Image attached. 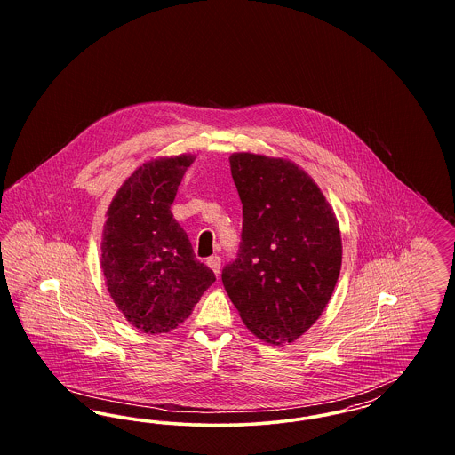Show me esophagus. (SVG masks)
Listing matches in <instances>:
<instances>
[{
	"mask_svg": "<svg viewBox=\"0 0 455 455\" xmlns=\"http://www.w3.org/2000/svg\"><path fill=\"white\" fill-rule=\"evenodd\" d=\"M206 264L213 269V273L215 275H220V267H221V258L220 256H212V258H208V260H206Z\"/></svg>",
	"mask_w": 455,
	"mask_h": 455,
	"instance_id": "esophagus-1",
	"label": "esophagus"
}]
</instances>
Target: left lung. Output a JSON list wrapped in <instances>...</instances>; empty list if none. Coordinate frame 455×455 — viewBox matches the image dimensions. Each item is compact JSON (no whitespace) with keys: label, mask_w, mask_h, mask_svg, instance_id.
Here are the masks:
<instances>
[{"label":"left lung","mask_w":455,"mask_h":455,"mask_svg":"<svg viewBox=\"0 0 455 455\" xmlns=\"http://www.w3.org/2000/svg\"><path fill=\"white\" fill-rule=\"evenodd\" d=\"M230 171L243 220L237 258L221 282L252 334L293 343L321 317L339 278L338 221L317 184L290 160L234 153Z\"/></svg>","instance_id":"left-lung-1"}]
</instances>
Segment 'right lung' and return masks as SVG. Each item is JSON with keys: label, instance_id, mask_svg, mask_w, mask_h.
Instances as JSON below:
<instances>
[{"label": "right lung", "instance_id": "obj_1", "mask_svg": "<svg viewBox=\"0 0 455 455\" xmlns=\"http://www.w3.org/2000/svg\"><path fill=\"white\" fill-rule=\"evenodd\" d=\"M193 162V155H180L143 164L108 206L100 259L106 284L124 317L147 334L184 323L217 280L196 259L188 234L171 213Z\"/></svg>", "mask_w": 455, "mask_h": 455}]
</instances>
